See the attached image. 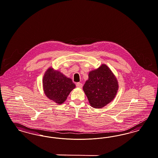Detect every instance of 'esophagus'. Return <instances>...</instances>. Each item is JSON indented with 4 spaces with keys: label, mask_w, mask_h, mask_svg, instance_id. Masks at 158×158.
I'll use <instances>...</instances> for the list:
<instances>
[{
    "label": "esophagus",
    "mask_w": 158,
    "mask_h": 158,
    "mask_svg": "<svg viewBox=\"0 0 158 158\" xmlns=\"http://www.w3.org/2000/svg\"><path fill=\"white\" fill-rule=\"evenodd\" d=\"M77 87L79 88H81L82 87V84L80 82H77L76 84Z\"/></svg>",
    "instance_id": "34e87169"
}]
</instances>
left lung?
Returning <instances> with one entry per match:
<instances>
[{
    "mask_svg": "<svg viewBox=\"0 0 158 158\" xmlns=\"http://www.w3.org/2000/svg\"><path fill=\"white\" fill-rule=\"evenodd\" d=\"M118 88L116 77L106 65L102 64L89 73L83 91L92 107L101 108L115 98Z\"/></svg>",
    "mask_w": 158,
    "mask_h": 158,
    "instance_id": "1",
    "label": "left lung"
}]
</instances>
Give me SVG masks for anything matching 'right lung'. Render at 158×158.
<instances>
[{"instance_id": "add662e5", "label": "right lung", "mask_w": 158, "mask_h": 158, "mask_svg": "<svg viewBox=\"0 0 158 158\" xmlns=\"http://www.w3.org/2000/svg\"><path fill=\"white\" fill-rule=\"evenodd\" d=\"M43 88L48 99L60 105L64 102L76 85L71 78L50 67L44 74Z\"/></svg>"}]
</instances>
